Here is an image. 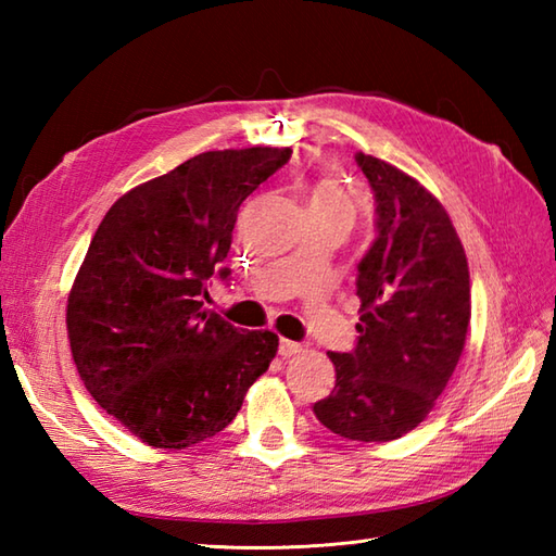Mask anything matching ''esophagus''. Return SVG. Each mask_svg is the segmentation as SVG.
Here are the masks:
<instances>
[{
  "instance_id": "1",
  "label": "esophagus",
  "mask_w": 556,
  "mask_h": 556,
  "mask_svg": "<svg viewBox=\"0 0 556 556\" xmlns=\"http://www.w3.org/2000/svg\"><path fill=\"white\" fill-rule=\"evenodd\" d=\"M296 353H301V344H299V341L279 339V356L291 358V356H296Z\"/></svg>"
}]
</instances>
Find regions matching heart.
<instances>
[{"label":"heart","instance_id":"b5f03b06","mask_svg":"<svg viewBox=\"0 0 556 556\" xmlns=\"http://www.w3.org/2000/svg\"><path fill=\"white\" fill-rule=\"evenodd\" d=\"M311 217H325L344 224L346 229L356 222V205L351 195L334 179H320L308 193Z\"/></svg>","mask_w":556,"mask_h":556}]
</instances>
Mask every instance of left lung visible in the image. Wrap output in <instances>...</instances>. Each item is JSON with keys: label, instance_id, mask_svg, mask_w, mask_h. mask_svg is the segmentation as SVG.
I'll list each match as a JSON object with an SVG mask.
<instances>
[{"label": "left lung", "instance_id": "8db88e82", "mask_svg": "<svg viewBox=\"0 0 556 556\" xmlns=\"http://www.w3.org/2000/svg\"><path fill=\"white\" fill-rule=\"evenodd\" d=\"M375 193L377 239L358 263L356 349L329 353L337 382L313 406L327 430L389 442L434 408L464 353L470 275L458 233L428 188L394 164L356 155Z\"/></svg>", "mask_w": 556, "mask_h": 556}]
</instances>
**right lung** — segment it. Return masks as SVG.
I'll use <instances>...</instances> for the list:
<instances>
[{
	"label": "right lung",
	"instance_id": "1",
	"mask_svg": "<svg viewBox=\"0 0 556 556\" xmlns=\"http://www.w3.org/2000/svg\"><path fill=\"white\" fill-rule=\"evenodd\" d=\"M291 148L212 150L140 184L92 236L66 305L71 356L90 396L155 448H186L236 418L279 337L203 308L239 207Z\"/></svg>",
	"mask_w": 556,
	"mask_h": 556
}]
</instances>
